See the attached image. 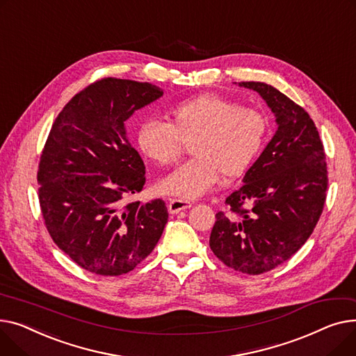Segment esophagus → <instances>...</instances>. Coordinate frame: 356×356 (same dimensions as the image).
I'll return each instance as SVG.
<instances>
[{"mask_svg": "<svg viewBox=\"0 0 356 356\" xmlns=\"http://www.w3.org/2000/svg\"><path fill=\"white\" fill-rule=\"evenodd\" d=\"M193 204L190 201H185V200H178V198H171L168 201V210L171 214H177L182 210H186V208H190Z\"/></svg>", "mask_w": 356, "mask_h": 356, "instance_id": "obj_1", "label": "esophagus"}]
</instances>
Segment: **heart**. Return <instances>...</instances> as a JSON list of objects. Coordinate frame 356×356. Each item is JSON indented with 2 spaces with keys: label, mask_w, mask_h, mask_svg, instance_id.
<instances>
[{
  "label": "heart",
  "mask_w": 356,
  "mask_h": 356,
  "mask_svg": "<svg viewBox=\"0 0 356 356\" xmlns=\"http://www.w3.org/2000/svg\"><path fill=\"white\" fill-rule=\"evenodd\" d=\"M267 136V119L254 108L218 95H200L177 102L166 111V122L145 119L136 143L143 156L159 166L174 163L191 143L195 155L159 182V190L195 198L220 181L238 177L259 156Z\"/></svg>",
  "instance_id": "obj_1"
}]
</instances>
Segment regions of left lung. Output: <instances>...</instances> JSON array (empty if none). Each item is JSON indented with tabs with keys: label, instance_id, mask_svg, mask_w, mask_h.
I'll return each mask as SVG.
<instances>
[{
	"label": "left lung",
	"instance_id": "1",
	"mask_svg": "<svg viewBox=\"0 0 356 356\" xmlns=\"http://www.w3.org/2000/svg\"><path fill=\"white\" fill-rule=\"evenodd\" d=\"M276 115L277 131L238 190L216 214L213 253L228 267L261 275L287 261L315 229L327 191L323 143L309 113L261 81H241Z\"/></svg>",
	"mask_w": 356,
	"mask_h": 356
}]
</instances>
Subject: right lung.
<instances>
[{"mask_svg":"<svg viewBox=\"0 0 356 356\" xmlns=\"http://www.w3.org/2000/svg\"><path fill=\"white\" fill-rule=\"evenodd\" d=\"M151 83L103 77L57 115L41 151L40 210L50 237L77 266L120 276L151 254L168 221L161 198L127 201L142 191L145 165L124 120L162 96Z\"/></svg>","mask_w":356,"mask_h":356,"instance_id":"add662e5","label":"right lung"}]
</instances>
